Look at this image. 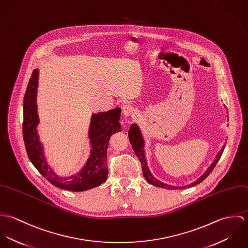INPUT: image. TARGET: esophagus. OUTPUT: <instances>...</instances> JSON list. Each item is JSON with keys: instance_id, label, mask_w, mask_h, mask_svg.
I'll return each instance as SVG.
<instances>
[{"instance_id": "1", "label": "esophagus", "mask_w": 248, "mask_h": 248, "mask_svg": "<svg viewBox=\"0 0 248 248\" xmlns=\"http://www.w3.org/2000/svg\"><path fill=\"white\" fill-rule=\"evenodd\" d=\"M134 108L132 105H130V104H125V105H123L122 107V111H123V114L125 115V116H130V115H132L133 113H134Z\"/></svg>"}]
</instances>
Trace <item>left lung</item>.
Instances as JSON below:
<instances>
[{"mask_svg": "<svg viewBox=\"0 0 248 248\" xmlns=\"http://www.w3.org/2000/svg\"><path fill=\"white\" fill-rule=\"evenodd\" d=\"M129 135V140L130 142L133 146V149L136 153V155H138V157L140 158V161L141 163L142 172H143V176L145 177V179L150 182L152 185L154 186H156V187H160V188H166V189H183V188H190V187H193L199 183H201L203 179H205L206 177H208L211 172L213 171V169L215 168V166L217 165V161L219 160L221 155H222V152L224 150V148L221 149L220 152H218V154L217 155L214 162L211 164V166L206 170V172L200 177L197 181H195L194 183L192 184H189V185H186V186H181V187H176V186H172V185H168V184H165L163 182H160L159 180H157L156 178L153 177V175L150 173L149 169H148V166H147V163H146V159H145V155H144V150H143V146H144V142H143V139H142L141 133L138 127V125L136 124H133L130 128V131L128 133Z\"/></svg>", "mask_w": 248, "mask_h": 248, "instance_id": "left-lung-1", "label": "left lung"}]
</instances>
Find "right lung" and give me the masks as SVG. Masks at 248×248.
Segmentation results:
<instances>
[{"instance_id": "1", "label": "right lung", "mask_w": 248, "mask_h": 248, "mask_svg": "<svg viewBox=\"0 0 248 248\" xmlns=\"http://www.w3.org/2000/svg\"><path fill=\"white\" fill-rule=\"evenodd\" d=\"M37 86L38 70L35 69L32 71L24 97L23 137L31 161L43 177L61 189L81 192L102 184L108 177L107 149L109 138L114 133L121 131L119 123L121 108H116L107 112L93 115L90 128L93 149L89 160L77 175L70 177H59L47 165L36 131V126L39 123L36 107Z\"/></svg>"}]
</instances>
